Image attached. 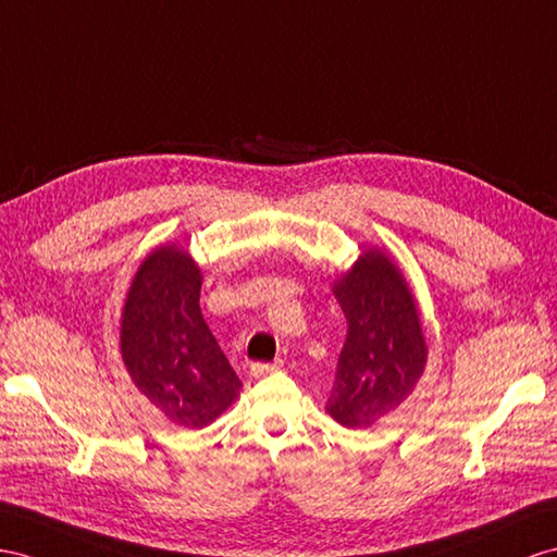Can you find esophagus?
<instances>
[{
  "label": "esophagus",
  "instance_id": "esophagus-1",
  "mask_svg": "<svg viewBox=\"0 0 557 557\" xmlns=\"http://www.w3.org/2000/svg\"><path fill=\"white\" fill-rule=\"evenodd\" d=\"M282 367V360H275V362H253L251 364V374L253 376H268L277 372V369Z\"/></svg>",
  "mask_w": 557,
  "mask_h": 557
}]
</instances>
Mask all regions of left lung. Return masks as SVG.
<instances>
[{"label": "left lung", "mask_w": 557, "mask_h": 557, "mask_svg": "<svg viewBox=\"0 0 557 557\" xmlns=\"http://www.w3.org/2000/svg\"><path fill=\"white\" fill-rule=\"evenodd\" d=\"M334 292L348 336L326 411L346 428H369L405 400L423 372L419 310L400 270L381 251H364Z\"/></svg>", "instance_id": "1"}]
</instances>
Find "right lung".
<instances>
[{
  "mask_svg": "<svg viewBox=\"0 0 557 557\" xmlns=\"http://www.w3.org/2000/svg\"><path fill=\"white\" fill-rule=\"evenodd\" d=\"M202 275L178 247L138 268L122 315V358L148 400L185 428H205L235 400L239 379L199 310Z\"/></svg>",
  "mask_w": 557,
  "mask_h": 557,
  "instance_id": "add662e5",
  "label": "right lung"
}]
</instances>
